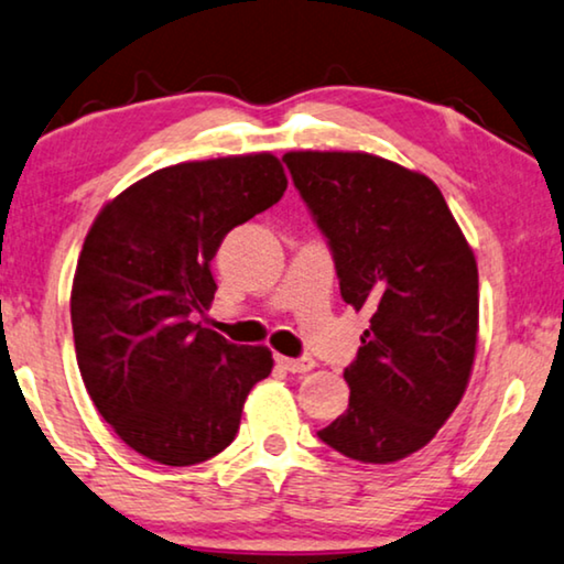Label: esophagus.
Wrapping results in <instances>:
<instances>
[{
    "label": "esophagus",
    "instance_id": "1",
    "mask_svg": "<svg viewBox=\"0 0 564 564\" xmlns=\"http://www.w3.org/2000/svg\"><path fill=\"white\" fill-rule=\"evenodd\" d=\"M276 365H280L284 372H292V375H303V372H311L315 367V361L311 357H300V359H292V357H276Z\"/></svg>",
    "mask_w": 564,
    "mask_h": 564
}]
</instances>
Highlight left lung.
Segmentation results:
<instances>
[{"label":"left lung","mask_w":564,"mask_h":564,"mask_svg":"<svg viewBox=\"0 0 564 564\" xmlns=\"http://www.w3.org/2000/svg\"><path fill=\"white\" fill-rule=\"evenodd\" d=\"M282 161L328 238L341 297L372 313L344 372L349 408L318 436L390 465L423 449L465 395L480 323L475 253L426 174L365 151Z\"/></svg>","instance_id":"1"}]
</instances>
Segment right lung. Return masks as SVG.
I'll return each instance as SVG.
<instances>
[{
	"label": "right lung",
	"instance_id": "1",
	"mask_svg": "<svg viewBox=\"0 0 564 564\" xmlns=\"http://www.w3.org/2000/svg\"><path fill=\"white\" fill-rule=\"evenodd\" d=\"M274 153L184 161L112 197L84 238L72 284L76 365L115 434L159 465L187 467L234 442L246 398L272 372L267 346L195 321L218 284L230 228L280 203Z\"/></svg>",
	"mask_w": 564,
	"mask_h": 564
}]
</instances>
